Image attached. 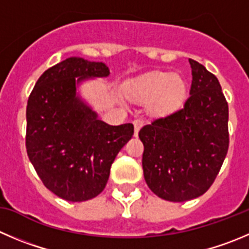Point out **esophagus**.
<instances>
[{"label":"esophagus","mask_w":249,"mask_h":249,"mask_svg":"<svg viewBox=\"0 0 249 249\" xmlns=\"http://www.w3.org/2000/svg\"><path fill=\"white\" fill-rule=\"evenodd\" d=\"M133 124H134V136L138 137L139 129H141L142 127H143L144 122L142 120H138V118H137V120L133 121Z\"/></svg>","instance_id":"1"}]
</instances>
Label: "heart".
<instances>
[{"mask_svg":"<svg viewBox=\"0 0 249 249\" xmlns=\"http://www.w3.org/2000/svg\"><path fill=\"white\" fill-rule=\"evenodd\" d=\"M123 91L127 98L137 103L148 101L151 113L164 116L181 107L186 100L187 84L178 74L155 71L127 82Z\"/></svg>","mask_w":249,"mask_h":249,"instance_id":"obj_1","label":"heart"}]
</instances>
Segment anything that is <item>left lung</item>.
Here are the masks:
<instances>
[{
	"mask_svg": "<svg viewBox=\"0 0 249 249\" xmlns=\"http://www.w3.org/2000/svg\"><path fill=\"white\" fill-rule=\"evenodd\" d=\"M192 85L183 108L139 131L143 172L161 199L186 202L204 194L229 149V105L213 73L189 58Z\"/></svg>",
	"mask_w": 249,
	"mask_h": 249,
	"instance_id": "obj_1",
	"label": "left lung"
}]
</instances>
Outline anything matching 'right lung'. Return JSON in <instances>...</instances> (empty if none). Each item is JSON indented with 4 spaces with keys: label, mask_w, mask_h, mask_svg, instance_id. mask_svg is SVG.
<instances>
[{
    "label": "right lung",
    "mask_w": 249,
    "mask_h": 249,
    "mask_svg": "<svg viewBox=\"0 0 249 249\" xmlns=\"http://www.w3.org/2000/svg\"><path fill=\"white\" fill-rule=\"evenodd\" d=\"M108 74L105 63L68 57L42 73L28 100L29 160L45 187L68 202L104 191L113 160L134 133L132 123L99 120L78 93L83 82Z\"/></svg>",
    "instance_id": "right-lung-1"
}]
</instances>
